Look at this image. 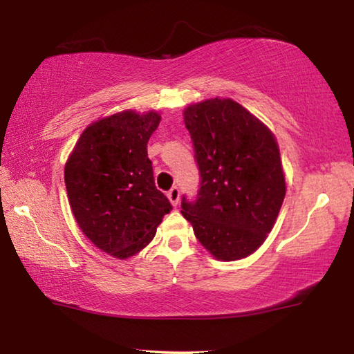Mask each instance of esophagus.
Instances as JSON below:
<instances>
[{"mask_svg": "<svg viewBox=\"0 0 354 354\" xmlns=\"http://www.w3.org/2000/svg\"><path fill=\"white\" fill-rule=\"evenodd\" d=\"M167 196L173 206H178L179 203V189L178 187H171L169 192H167Z\"/></svg>", "mask_w": 354, "mask_h": 354, "instance_id": "1", "label": "esophagus"}]
</instances>
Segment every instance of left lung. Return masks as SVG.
Returning a JSON list of instances; mask_svg holds the SVG:
<instances>
[{
	"label": "left lung",
	"instance_id": "obj_1",
	"mask_svg": "<svg viewBox=\"0 0 354 354\" xmlns=\"http://www.w3.org/2000/svg\"><path fill=\"white\" fill-rule=\"evenodd\" d=\"M200 170L195 200L183 195L181 214L200 243L221 261L261 247L286 195L278 143L266 124L230 98L184 111Z\"/></svg>",
	"mask_w": 354,
	"mask_h": 354
}]
</instances>
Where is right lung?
Segmentation results:
<instances>
[{
	"mask_svg": "<svg viewBox=\"0 0 354 354\" xmlns=\"http://www.w3.org/2000/svg\"><path fill=\"white\" fill-rule=\"evenodd\" d=\"M160 122L156 112H118L81 134L65 165V187L81 231L120 259L153 241L171 205L156 189L147 143Z\"/></svg>",
	"mask_w": 354,
	"mask_h": 354,
	"instance_id": "add662e5",
	"label": "right lung"
}]
</instances>
